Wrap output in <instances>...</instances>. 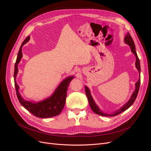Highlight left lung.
<instances>
[{"label": "left lung", "instance_id": "left-lung-1", "mask_svg": "<svg viewBox=\"0 0 151 151\" xmlns=\"http://www.w3.org/2000/svg\"><path fill=\"white\" fill-rule=\"evenodd\" d=\"M124 42L126 44L129 45L130 48H131V52L133 53L135 56L136 57V61H135V67L137 68V69L138 70L139 73V76H140V60L139 59V57L137 56V54L136 53L135 51V44L134 42L133 39L132 38L131 36L130 35L129 33H128L127 34V35L125 36V37L124 38ZM139 76V79L138 80V81L137 82L135 83V89L134 91V92L133 93V94H132V96L130 98V99H129V101H128L127 103H125L123 106L120 108L119 109L115 111L114 113H111V114H107V113H103L101 109L99 108V107L97 106V104L95 103L94 99L92 97V96L91 94V92L89 89L88 88L87 86H85V91H86V94L87 96V98L88 99V101H89V104L90 105V107L91 108V109L95 113L98 114V115H101V116H114L119 115L121 113L125 111V110L128 108H129L133 103H134L135 99L137 98V94L139 93V87H140V77Z\"/></svg>", "mask_w": 151, "mask_h": 151}]
</instances>
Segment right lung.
<instances>
[{"label":"right lung","mask_w":151,"mask_h":151,"mask_svg":"<svg viewBox=\"0 0 151 151\" xmlns=\"http://www.w3.org/2000/svg\"><path fill=\"white\" fill-rule=\"evenodd\" d=\"M29 39L30 37L28 36L24 40V42H22L19 48V52H18L17 59L15 63L14 78V84L17 97L22 106L31 114H33L34 116L40 118H48L53 117L59 115L62 111L63 107H64L67 98V91L68 86H69V83L74 77H68L64 80H63V81L58 85L51 96L43 100L42 101L34 103L26 101L25 99L22 98L19 92V87L16 83V76L18 72L17 65L19 64L22 56V47L24 44L28 42Z\"/></svg>","instance_id":"1"}]
</instances>
